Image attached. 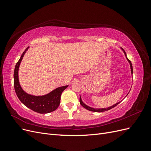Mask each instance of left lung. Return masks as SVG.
<instances>
[{"mask_svg":"<svg viewBox=\"0 0 151 151\" xmlns=\"http://www.w3.org/2000/svg\"><path fill=\"white\" fill-rule=\"evenodd\" d=\"M122 50L123 51V52H124V54H125V57H126L127 59V60L129 61V62L130 63V68H131V73H132V74H133V68H132V63H131V62L129 60V58H127V54H126V52H125V50H123V48H122ZM127 95H128V94H127ZM79 101H80V104H81L82 105V106H83L84 108H85L86 109H88V110H89V111H94V112H103V111H108V110H109V109H111V108H114V107H115L117 104H119V103H120V102H118V103H116L115 104L113 105V106H109V107H108V108H93L89 107V106H88V105H86V104H84V103L83 102V101H82V99H81V96H80Z\"/></svg>","mask_w":151,"mask_h":151,"instance_id":"obj_1","label":"left lung"}]
</instances>
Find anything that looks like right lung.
<instances>
[{"instance_id":"add662e5","label":"right lung","mask_w":151,"mask_h":151,"mask_svg":"<svg viewBox=\"0 0 151 151\" xmlns=\"http://www.w3.org/2000/svg\"><path fill=\"white\" fill-rule=\"evenodd\" d=\"M28 48H26L24 52L22 53L15 67L14 72V86L16 93L21 102L33 111L42 114L52 112L58 107L60 102L62 93L67 88L68 86L59 87L46 95L38 96L27 94L24 92L19 84L18 70L22 59Z\"/></svg>"}]
</instances>
